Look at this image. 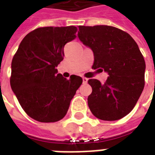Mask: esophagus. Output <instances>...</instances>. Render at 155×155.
Segmentation results:
<instances>
[{
	"instance_id": "1",
	"label": "esophagus",
	"mask_w": 155,
	"mask_h": 155,
	"mask_svg": "<svg viewBox=\"0 0 155 155\" xmlns=\"http://www.w3.org/2000/svg\"><path fill=\"white\" fill-rule=\"evenodd\" d=\"M82 80H83V83H84V84H86V83H87V82H88V79H87V78L83 77V78H82Z\"/></svg>"
}]
</instances>
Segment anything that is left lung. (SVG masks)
I'll return each instance as SVG.
<instances>
[{
    "mask_svg": "<svg viewBox=\"0 0 155 155\" xmlns=\"http://www.w3.org/2000/svg\"><path fill=\"white\" fill-rule=\"evenodd\" d=\"M78 37L94 53L92 68L109 74L104 84L88 81L90 110L100 120H120L133 110L144 87L145 62L140 48L127 32L110 25H79Z\"/></svg>",
    "mask_w": 155,
    "mask_h": 155,
    "instance_id": "obj_1",
    "label": "left lung"
}]
</instances>
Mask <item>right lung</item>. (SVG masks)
<instances>
[{"label": "right lung", "instance_id": "add662e5", "mask_svg": "<svg viewBox=\"0 0 155 155\" xmlns=\"http://www.w3.org/2000/svg\"><path fill=\"white\" fill-rule=\"evenodd\" d=\"M77 27H41L25 35L12 59L11 86L22 109L32 119L56 122L66 114L82 84V78L70 80L58 74L64 59V46L73 41Z\"/></svg>", "mask_w": 155, "mask_h": 155}]
</instances>
